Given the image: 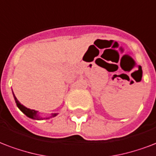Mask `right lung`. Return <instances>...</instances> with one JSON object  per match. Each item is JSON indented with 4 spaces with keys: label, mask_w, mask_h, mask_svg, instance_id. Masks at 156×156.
<instances>
[{
    "label": "right lung",
    "mask_w": 156,
    "mask_h": 156,
    "mask_svg": "<svg viewBox=\"0 0 156 156\" xmlns=\"http://www.w3.org/2000/svg\"><path fill=\"white\" fill-rule=\"evenodd\" d=\"M14 94V93H13ZM14 97H15V102H16V104H17V106L18 108L20 109L21 111H22L26 116H28V118H31V119H37V120H40V119H43L42 118L40 117V115H38V113L37 111H36L34 110H30V109H28V108H26L25 106H23V105L20 104V102L19 101L17 100V98L15 97V96L14 95ZM56 114H54V115H52V116H55ZM49 119V118H48Z\"/></svg>",
    "instance_id": "add662e5"
}]
</instances>
